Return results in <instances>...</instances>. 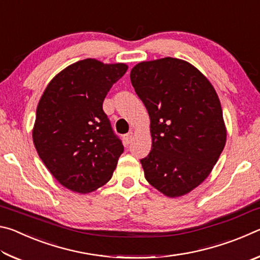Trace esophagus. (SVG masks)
<instances>
[{
	"label": "esophagus",
	"mask_w": 260,
	"mask_h": 260,
	"mask_svg": "<svg viewBox=\"0 0 260 260\" xmlns=\"http://www.w3.org/2000/svg\"><path fill=\"white\" fill-rule=\"evenodd\" d=\"M124 140H125V142L126 143H132V141L134 140V133L133 132H129L128 134H126V135H124Z\"/></svg>",
	"instance_id": "obj_1"
}]
</instances>
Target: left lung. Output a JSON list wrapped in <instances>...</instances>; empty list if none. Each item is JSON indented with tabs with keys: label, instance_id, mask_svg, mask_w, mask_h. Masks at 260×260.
Instances as JSON below:
<instances>
[{
	"label": "left lung",
	"instance_id": "left-lung-1",
	"mask_svg": "<svg viewBox=\"0 0 260 260\" xmlns=\"http://www.w3.org/2000/svg\"><path fill=\"white\" fill-rule=\"evenodd\" d=\"M131 81L150 118L144 177L167 197L186 195L209 177L225 148L217 91L199 69L172 57L136 64Z\"/></svg>",
	"mask_w": 260,
	"mask_h": 260
}]
</instances>
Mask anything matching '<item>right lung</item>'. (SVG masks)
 Instances as JSON below:
<instances>
[{"mask_svg":"<svg viewBox=\"0 0 260 260\" xmlns=\"http://www.w3.org/2000/svg\"><path fill=\"white\" fill-rule=\"evenodd\" d=\"M127 69L125 63L95 58L76 61L51 79L39 101L32 131L35 149L52 177L73 192L104 186L124 151L103 101Z\"/></svg>","mask_w":260,"mask_h":260,"instance_id":"obj_1","label":"right lung"}]
</instances>
